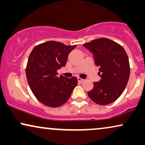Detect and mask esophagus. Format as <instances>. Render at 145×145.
I'll return each mask as SVG.
<instances>
[{"label": "esophagus", "mask_w": 145, "mask_h": 145, "mask_svg": "<svg viewBox=\"0 0 145 145\" xmlns=\"http://www.w3.org/2000/svg\"><path fill=\"white\" fill-rule=\"evenodd\" d=\"M84 81V80H83V79L80 78H78V82H80V83H82V82H83Z\"/></svg>", "instance_id": "obj_1"}]
</instances>
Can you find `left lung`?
<instances>
[{
  "instance_id": "8db88e82",
  "label": "left lung",
  "mask_w": 145,
  "mask_h": 145,
  "mask_svg": "<svg viewBox=\"0 0 145 145\" xmlns=\"http://www.w3.org/2000/svg\"><path fill=\"white\" fill-rule=\"evenodd\" d=\"M94 57L99 68L100 80L94 82V88L88 91L89 98L100 105H107L122 94L130 76L129 58L121 45L107 38L95 39L84 44Z\"/></svg>"
}]
</instances>
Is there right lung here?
<instances>
[{
    "instance_id": "add662e5",
    "label": "right lung",
    "mask_w": 145,
    "mask_h": 145,
    "mask_svg": "<svg viewBox=\"0 0 145 145\" xmlns=\"http://www.w3.org/2000/svg\"><path fill=\"white\" fill-rule=\"evenodd\" d=\"M75 45L49 41L37 45L29 55L26 68L29 86L37 99L44 105L56 108L65 104L77 86L76 77L57 76V71L66 64Z\"/></svg>"
}]
</instances>
